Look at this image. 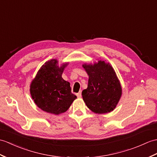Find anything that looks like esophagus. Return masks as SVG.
<instances>
[{
	"instance_id": "1",
	"label": "esophagus",
	"mask_w": 157,
	"mask_h": 157,
	"mask_svg": "<svg viewBox=\"0 0 157 157\" xmlns=\"http://www.w3.org/2000/svg\"><path fill=\"white\" fill-rule=\"evenodd\" d=\"M77 96H78V98H81V97H82V92H78V93L77 94Z\"/></svg>"
}]
</instances>
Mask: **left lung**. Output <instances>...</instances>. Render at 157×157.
I'll list each match as a JSON object with an SVG mask.
<instances>
[{"mask_svg":"<svg viewBox=\"0 0 157 157\" xmlns=\"http://www.w3.org/2000/svg\"><path fill=\"white\" fill-rule=\"evenodd\" d=\"M82 67L89 76L87 87L82 93L87 107L98 114L114 110L122 96V89L111 64L98 59L94 63H83Z\"/></svg>","mask_w":157,"mask_h":157,"instance_id":"obj_1","label":"left lung"}]
</instances>
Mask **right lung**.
I'll use <instances>...</instances> for the list:
<instances>
[{"instance_id":"obj_1","label":"right lung","mask_w":157,"mask_h":157,"mask_svg":"<svg viewBox=\"0 0 157 157\" xmlns=\"http://www.w3.org/2000/svg\"><path fill=\"white\" fill-rule=\"evenodd\" d=\"M69 62L61 63L53 59L46 61L30 84V94L35 104L46 112L59 115L66 112L77 96L71 93L70 83L62 78Z\"/></svg>"}]
</instances>
